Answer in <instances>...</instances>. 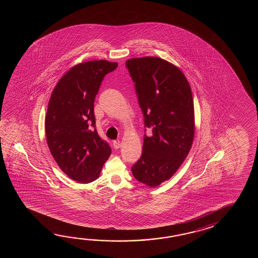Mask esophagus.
I'll return each mask as SVG.
<instances>
[{"mask_svg": "<svg viewBox=\"0 0 258 258\" xmlns=\"http://www.w3.org/2000/svg\"><path fill=\"white\" fill-rule=\"evenodd\" d=\"M113 147L115 149H119V148H121V144H120V141H113Z\"/></svg>", "mask_w": 258, "mask_h": 258, "instance_id": "1", "label": "esophagus"}]
</instances>
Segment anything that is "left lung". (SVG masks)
<instances>
[{
	"mask_svg": "<svg viewBox=\"0 0 258 258\" xmlns=\"http://www.w3.org/2000/svg\"><path fill=\"white\" fill-rule=\"evenodd\" d=\"M126 66L145 127L151 130V136H144L142 156L132 172L139 182L159 186L175 174L192 148L196 131L192 90L181 69L164 59L132 58Z\"/></svg>",
	"mask_w": 258,
	"mask_h": 258,
	"instance_id": "left-lung-1",
	"label": "left lung"
}]
</instances>
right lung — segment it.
Masks as SVG:
<instances>
[{"label": "right lung", "mask_w": 258, "mask_h": 258, "mask_svg": "<svg viewBox=\"0 0 258 258\" xmlns=\"http://www.w3.org/2000/svg\"><path fill=\"white\" fill-rule=\"evenodd\" d=\"M117 66L106 60L78 63L60 77L50 95L45 118L49 151L60 170L80 183L97 180L111 153L95 128L94 100L103 77Z\"/></svg>", "instance_id": "add662e5"}]
</instances>
